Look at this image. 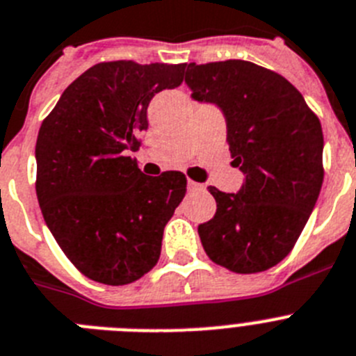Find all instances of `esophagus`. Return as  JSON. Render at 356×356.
I'll return each instance as SVG.
<instances>
[{
  "label": "esophagus",
  "mask_w": 356,
  "mask_h": 356,
  "mask_svg": "<svg viewBox=\"0 0 356 356\" xmlns=\"http://www.w3.org/2000/svg\"><path fill=\"white\" fill-rule=\"evenodd\" d=\"M187 189H189L191 193H194V191H203V185L198 184V181L189 180V181H187Z\"/></svg>",
  "instance_id": "1"
}]
</instances>
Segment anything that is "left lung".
<instances>
[{
  "label": "left lung",
  "mask_w": 356,
  "mask_h": 356,
  "mask_svg": "<svg viewBox=\"0 0 356 356\" xmlns=\"http://www.w3.org/2000/svg\"><path fill=\"white\" fill-rule=\"evenodd\" d=\"M185 84L198 102L216 104L227 122L238 193L209 187L216 214L198 227L216 265L236 273L275 266L290 254L323 187V127L305 97L279 74L248 60L196 65Z\"/></svg>",
  "instance_id": "8db88e82"
}]
</instances>
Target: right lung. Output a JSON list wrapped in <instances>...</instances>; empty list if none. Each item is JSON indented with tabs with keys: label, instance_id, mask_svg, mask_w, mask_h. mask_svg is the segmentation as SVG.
Wrapping results in <instances>:
<instances>
[{
	"label": "right lung",
	"instance_id": "1",
	"mask_svg": "<svg viewBox=\"0 0 356 356\" xmlns=\"http://www.w3.org/2000/svg\"><path fill=\"white\" fill-rule=\"evenodd\" d=\"M185 65L111 60L70 84L41 124L35 144L39 207L51 236L97 282L129 284L156 265L167 221L187 178L145 176L136 160L147 106L184 81Z\"/></svg>",
	"mask_w": 356,
	"mask_h": 356
}]
</instances>
